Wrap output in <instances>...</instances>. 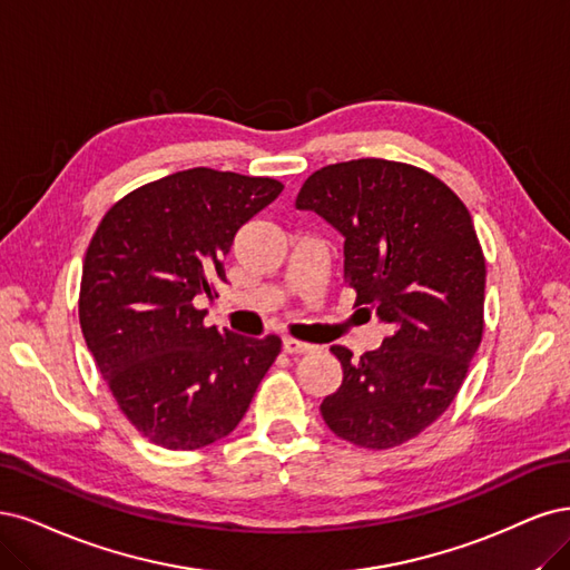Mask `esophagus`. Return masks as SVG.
<instances>
[{
	"mask_svg": "<svg viewBox=\"0 0 570 570\" xmlns=\"http://www.w3.org/2000/svg\"><path fill=\"white\" fill-rule=\"evenodd\" d=\"M312 347L315 345H309V343H305V341H298V338H284V353H288V355H305V353H309Z\"/></svg>",
	"mask_w": 570,
	"mask_h": 570,
	"instance_id": "esophagus-1",
	"label": "esophagus"
}]
</instances>
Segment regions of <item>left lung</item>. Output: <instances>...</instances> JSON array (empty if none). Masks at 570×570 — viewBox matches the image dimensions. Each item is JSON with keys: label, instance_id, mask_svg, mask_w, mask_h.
<instances>
[{"label": "left lung", "instance_id": "obj_1", "mask_svg": "<svg viewBox=\"0 0 570 570\" xmlns=\"http://www.w3.org/2000/svg\"><path fill=\"white\" fill-rule=\"evenodd\" d=\"M296 208L343 234L355 305L391 324L360 360L332 345L343 383L320 407L326 426L366 450L407 443L452 405L483 338L485 258L473 219L445 181L383 158L312 173Z\"/></svg>", "mask_w": 570, "mask_h": 570}]
</instances>
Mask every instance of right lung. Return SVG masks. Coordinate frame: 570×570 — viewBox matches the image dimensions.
<instances>
[{"mask_svg": "<svg viewBox=\"0 0 570 570\" xmlns=\"http://www.w3.org/2000/svg\"><path fill=\"white\" fill-rule=\"evenodd\" d=\"M284 185L191 168L149 181L111 206L91 236L80 326L120 412L165 450L229 435L282 351L206 326L198 296H217L236 232Z\"/></svg>", "mask_w": 570, "mask_h": 570, "instance_id": "1", "label": "right lung"}]
</instances>
